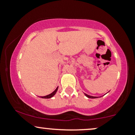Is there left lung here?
<instances>
[{
	"label": "left lung",
	"instance_id": "obj_1",
	"mask_svg": "<svg viewBox=\"0 0 135 135\" xmlns=\"http://www.w3.org/2000/svg\"><path fill=\"white\" fill-rule=\"evenodd\" d=\"M85 95L86 97H87L88 98H90V99H95V98H97V97H93V96H90V95H87V94H85Z\"/></svg>",
	"mask_w": 135,
	"mask_h": 135
}]
</instances>
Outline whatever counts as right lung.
<instances>
[{"instance_id":"1","label":"right lung","mask_w":135,"mask_h":135,"mask_svg":"<svg viewBox=\"0 0 135 135\" xmlns=\"http://www.w3.org/2000/svg\"><path fill=\"white\" fill-rule=\"evenodd\" d=\"M57 89H58V87H57V88L55 90H54L51 94H49V95H48L43 96V97H41V98H43V99H50V98H51L52 97H53V96L55 95L56 93V92H57Z\"/></svg>"}]
</instances>
